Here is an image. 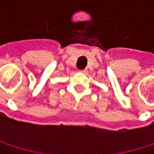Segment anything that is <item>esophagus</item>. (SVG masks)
<instances>
[{"mask_svg":"<svg viewBox=\"0 0 154 154\" xmlns=\"http://www.w3.org/2000/svg\"><path fill=\"white\" fill-rule=\"evenodd\" d=\"M81 73H87V69H83V70H80Z\"/></svg>","mask_w":154,"mask_h":154,"instance_id":"1","label":"esophagus"}]
</instances>
